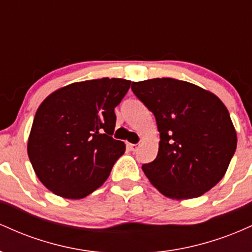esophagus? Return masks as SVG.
<instances>
[{
	"instance_id": "obj_1",
	"label": "esophagus",
	"mask_w": 252,
	"mask_h": 252,
	"mask_svg": "<svg viewBox=\"0 0 252 252\" xmlns=\"http://www.w3.org/2000/svg\"><path fill=\"white\" fill-rule=\"evenodd\" d=\"M128 148L131 150V152H136V150H137L138 148H140V144H132V143H129L128 144Z\"/></svg>"
}]
</instances>
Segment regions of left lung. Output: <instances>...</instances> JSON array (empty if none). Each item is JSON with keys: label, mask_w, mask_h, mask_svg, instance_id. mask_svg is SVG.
<instances>
[{"label": "left lung", "mask_w": 252, "mask_h": 252, "mask_svg": "<svg viewBox=\"0 0 252 252\" xmlns=\"http://www.w3.org/2000/svg\"><path fill=\"white\" fill-rule=\"evenodd\" d=\"M135 96L154 114L158 153L142 169L172 199L198 198L216 186L236 152L226 106L212 92L173 78L132 82Z\"/></svg>", "instance_id": "left-lung-1"}]
</instances>
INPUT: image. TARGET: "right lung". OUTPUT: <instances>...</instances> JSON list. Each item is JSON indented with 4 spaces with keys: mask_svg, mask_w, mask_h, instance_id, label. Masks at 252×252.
Segmentation results:
<instances>
[{
    "mask_svg": "<svg viewBox=\"0 0 252 252\" xmlns=\"http://www.w3.org/2000/svg\"><path fill=\"white\" fill-rule=\"evenodd\" d=\"M130 80L102 78L57 90L36 110L27 152L39 180L54 194L82 199L105 182L126 152L114 140L115 108Z\"/></svg>",
    "mask_w": 252,
    "mask_h": 252,
    "instance_id": "1",
    "label": "right lung"
}]
</instances>
